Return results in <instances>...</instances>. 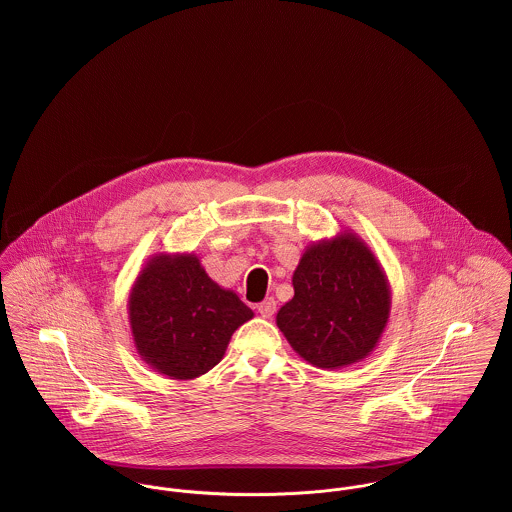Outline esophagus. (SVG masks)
Masks as SVG:
<instances>
[{"label": "esophagus", "mask_w": 512, "mask_h": 512, "mask_svg": "<svg viewBox=\"0 0 512 512\" xmlns=\"http://www.w3.org/2000/svg\"><path fill=\"white\" fill-rule=\"evenodd\" d=\"M256 309H258V313L262 315V317H272L274 313H276V301H274V297H266L262 303H258L256 305Z\"/></svg>", "instance_id": "esophagus-1"}]
</instances>
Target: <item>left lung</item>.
<instances>
[{
    "label": "left lung",
    "mask_w": 512,
    "mask_h": 512,
    "mask_svg": "<svg viewBox=\"0 0 512 512\" xmlns=\"http://www.w3.org/2000/svg\"><path fill=\"white\" fill-rule=\"evenodd\" d=\"M293 297L276 325L309 365L337 370L361 363L378 345L392 295L384 268L353 230L309 244L293 270Z\"/></svg>",
    "instance_id": "1"
}]
</instances>
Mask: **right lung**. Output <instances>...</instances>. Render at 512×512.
Returning a JSON list of instances; mask_svg holds the SVG:
<instances>
[{
	"instance_id": "add662e5",
	"label": "right lung",
	"mask_w": 512,
	"mask_h": 512,
	"mask_svg": "<svg viewBox=\"0 0 512 512\" xmlns=\"http://www.w3.org/2000/svg\"><path fill=\"white\" fill-rule=\"evenodd\" d=\"M254 311L213 282L193 252L147 258L128 297L140 359L173 380H193L219 365L232 333Z\"/></svg>"
}]
</instances>
